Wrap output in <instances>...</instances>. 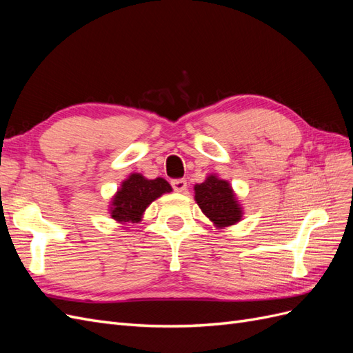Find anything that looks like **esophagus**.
Here are the masks:
<instances>
[{
	"mask_svg": "<svg viewBox=\"0 0 353 353\" xmlns=\"http://www.w3.org/2000/svg\"><path fill=\"white\" fill-rule=\"evenodd\" d=\"M170 185H172V188L178 191V193H184L187 190V181L184 178H176L170 181Z\"/></svg>",
	"mask_w": 353,
	"mask_h": 353,
	"instance_id": "34e87169",
	"label": "esophagus"
}]
</instances>
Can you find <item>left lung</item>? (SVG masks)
Here are the masks:
<instances>
[{"mask_svg": "<svg viewBox=\"0 0 353 353\" xmlns=\"http://www.w3.org/2000/svg\"><path fill=\"white\" fill-rule=\"evenodd\" d=\"M194 191L197 205L215 225L228 227L240 221L241 209L227 181L210 175L205 183L196 185Z\"/></svg>", "mask_w": 353, "mask_h": 353, "instance_id": "left-lung-1", "label": "left lung"}]
</instances>
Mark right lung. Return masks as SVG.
<instances>
[{
    "label": "right lung",
    "instance_id": "1",
    "mask_svg": "<svg viewBox=\"0 0 353 353\" xmlns=\"http://www.w3.org/2000/svg\"><path fill=\"white\" fill-rule=\"evenodd\" d=\"M172 191L163 178L145 179L140 174H132L122 184L113 199L112 218L119 222L135 223L153 200Z\"/></svg>",
    "mask_w": 353,
    "mask_h": 353
}]
</instances>
